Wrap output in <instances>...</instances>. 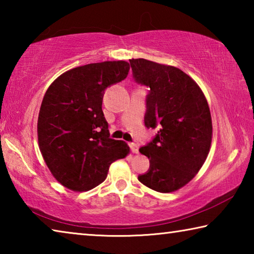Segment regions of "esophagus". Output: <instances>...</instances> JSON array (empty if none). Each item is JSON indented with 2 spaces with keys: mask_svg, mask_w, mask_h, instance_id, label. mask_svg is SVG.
<instances>
[{
  "mask_svg": "<svg viewBox=\"0 0 254 254\" xmlns=\"http://www.w3.org/2000/svg\"><path fill=\"white\" fill-rule=\"evenodd\" d=\"M128 145H130V149H131V151H132L133 153H137V152H139V145H137L136 143L131 142V143H128Z\"/></svg>",
  "mask_w": 254,
  "mask_h": 254,
  "instance_id": "esophagus-1",
  "label": "esophagus"
}]
</instances>
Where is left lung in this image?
I'll list each match as a JSON object with an SVG mask.
<instances>
[{
	"label": "left lung",
	"instance_id": "obj_1",
	"mask_svg": "<svg viewBox=\"0 0 254 254\" xmlns=\"http://www.w3.org/2000/svg\"><path fill=\"white\" fill-rule=\"evenodd\" d=\"M136 83L150 87L144 124L158 127L139 151L150 168L137 177L159 192L176 191L195 177L208 156L213 126L208 103L196 81L174 66L130 59Z\"/></svg>",
	"mask_w": 254,
	"mask_h": 254
}]
</instances>
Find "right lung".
<instances>
[{
  "label": "right lung",
  "mask_w": 254,
  "mask_h": 254,
  "mask_svg": "<svg viewBox=\"0 0 254 254\" xmlns=\"http://www.w3.org/2000/svg\"><path fill=\"white\" fill-rule=\"evenodd\" d=\"M124 60L88 64L56 78L44 96L38 117V143L58 183L74 191L103 183L110 165L126 158L130 148L110 137L102 110L104 91L127 78Z\"/></svg>",
  "instance_id": "obj_1"
}]
</instances>
